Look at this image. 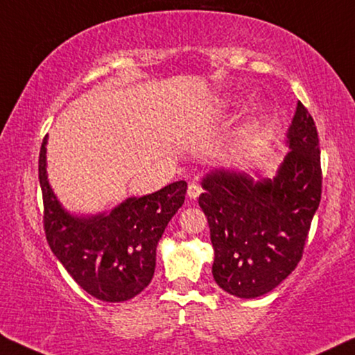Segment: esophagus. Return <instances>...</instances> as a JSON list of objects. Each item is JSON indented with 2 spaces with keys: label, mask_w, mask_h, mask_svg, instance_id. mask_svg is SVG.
<instances>
[{
  "label": "esophagus",
  "mask_w": 355,
  "mask_h": 355,
  "mask_svg": "<svg viewBox=\"0 0 355 355\" xmlns=\"http://www.w3.org/2000/svg\"><path fill=\"white\" fill-rule=\"evenodd\" d=\"M202 193V189H200L198 184H194V183H191L188 187V198L189 199H198L199 198V194Z\"/></svg>",
  "instance_id": "1"
}]
</instances>
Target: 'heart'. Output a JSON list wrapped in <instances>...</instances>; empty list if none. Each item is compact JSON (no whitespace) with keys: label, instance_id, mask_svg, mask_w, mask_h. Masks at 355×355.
<instances>
[{"label":"heart","instance_id":"b5f03b06","mask_svg":"<svg viewBox=\"0 0 355 355\" xmlns=\"http://www.w3.org/2000/svg\"><path fill=\"white\" fill-rule=\"evenodd\" d=\"M228 105V100H223V102H220V107H226Z\"/></svg>","mask_w":355,"mask_h":355}]
</instances>
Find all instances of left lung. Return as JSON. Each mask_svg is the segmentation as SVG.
I'll list each match as a JSON object with an SVG mask.
<instances>
[{
  "label": "left lung",
  "instance_id": "left-lung-1",
  "mask_svg": "<svg viewBox=\"0 0 355 355\" xmlns=\"http://www.w3.org/2000/svg\"><path fill=\"white\" fill-rule=\"evenodd\" d=\"M276 175L214 168L200 182L199 205L215 250L211 274L225 292L257 298L277 287L301 260L319 209L322 171L313 116L296 105Z\"/></svg>",
  "mask_w": 355,
  "mask_h": 355
}]
</instances>
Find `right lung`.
Wrapping results in <instances>:
<instances>
[{
  "label": "right lung",
  "instance_id": "obj_1",
  "mask_svg": "<svg viewBox=\"0 0 355 355\" xmlns=\"http://www.w3.org/2000/svg\"><path fill=\"white\" fill-rule=\"evenodd\" d=\"M47 135L40 153V184L49 247L89 295L121 303L139 295L155 276L156 247L184 202L187 182L124 199L110 211L76 215L63 207L47 180Z\"/></svg>",
  "mask_w": 355,
  "mask_h": 355
}]
</instances>
